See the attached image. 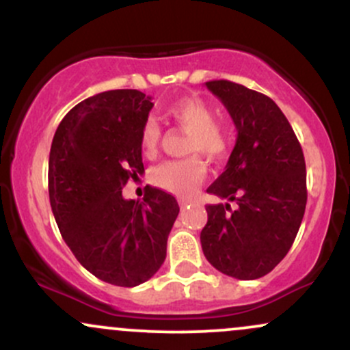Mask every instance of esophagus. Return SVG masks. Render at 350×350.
Segmentation results:
<instances>
[{"label":"esophagus","instance_id":"34e87169","mask_svg":"<svg viewBox=\"0 0 350 350\" xmlns=\"http://www.w3.org/2000/svg\"><path fill=\"white\" fill-rule=\"evenodd\" d=\"M178 202H179V206L184 208V207L191 206V204H192V199H186V198H180V199L178 200Z\"/></svg>","mask_w":350,"mask_h":350}]
</instances>
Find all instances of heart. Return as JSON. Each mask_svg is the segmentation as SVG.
Masks as SVG:
<instances>
[{
    "label": "heart",
    "mask_w": 350,
    "mask_h": 350,
    "mask_svg": "<svg viewBox=\"0 0 350 350\" xmlns=\"http://www.w3.org/2000/svg\"><path fill=\"white\" fill-rule=\"evenodd\" d=\"M166 115L180 130L187 131L186 150L204 154L208 159H220L226 154L230 136L220 123L215 122V111L204 98L189 95L166 108ZM161 143V128L154 120H146L139 130V146L146 158H154ZM206 178V164L198 156L172 159L151 171V183L174 196H189Z\"/></svg>",
    "instance_id": "obj_1"
}]
</instances>
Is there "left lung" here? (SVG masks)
<instances>
[{
	"label": "left lung",
	"instance_id": "1",
	"mask_svg": "<svg viewBox=\"0 0 350 350\" xmlns=\"http://www.w3.org/2000/svg\"><path fill=\"white\" fill-rule=\"evenodd\" d=\"M206 87L234 120L237 143L208 194L237 204H208L200 232L212 267L239 280L270 273L290 252L306 208V163L290 122L270 97L230 80Z\"/></svg>",
	"mask_w": 350,
	"mask_h": 350
}]
</instances>
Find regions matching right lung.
I'll use <instances>...</instances> for the list:
<instances>
[{"label": "right lung", "instance_id": "obj_1", "mask_svg": "<svg viewBox=\"0 0 350 350\" xmlns=\"http://www.w3.org/2000/svg\"><path fill=\"white\" fill-rule=\"evenodd\" d=\"M152 108L139 90H108L62 118L49 154V199L60 235L92 275L133 288L161 268L178 200L146 186L143 202L122 189L144 172L139 130Z\"/></svg>", "mask_w": 350, "mask_h": 350}]
</instances>
